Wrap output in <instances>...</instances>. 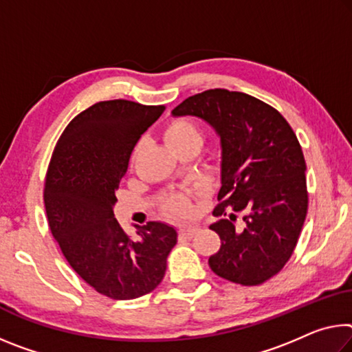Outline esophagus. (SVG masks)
I'll use <instances>...</instances> for the list:
<instances>
[{
    "label": "esophagus",
    "instance_id": "esophagus-1",
    "mask_svg": "<svg viewBox=\"0 0 352 352\" xmlns=\"http://www.w3.org/2000/svg\"><path fill=\"white\" fill-rule=\"evenodd\" d=\"M200 230L197 226H189V227H182L180 228V235L185 238H192L196 233Z\"/></svg>",
    "mask_w": 352,
    "mask_h": 352
}]
</instances>
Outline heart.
Here are the masks:
<instances>
[{
  "instance_id": "heart-1",
  "label": "heart",
  "mask_w": 352,
  "mask_h": 352,
  "mask_svg": "<svg viewBox=\"0 0 352 352\" xmlns=\"http://www.w3.org/2000/svg\"><path fill=\"white\" fill-rule=\"evenodd\" d=\"M164 141L175 153L185 152V150H199L202 146V133L199 126L188 119H174L164 128ZM139 155V147L133 150L131 164L135 163ZM167 213L175 216H186L191 213V206L188 200L182 196H174L167 200L164 205Z\"/></svg>"
}]
</instances>
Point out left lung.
I'll return each mask as SVG.
<instances>
[{"label":"left lung","mask_w":352,"mask_h":352,"mask_svg":"<svg viewBox=\"0 0 352 352\" xmlns=\"http://www.w3.org/2000/svg\"><path fill=\"white\" fill-rule=\"evenodd\" d=\"M174 117L196 116L221 139L219 205L211 224L221 249L211 271L239 285H260L285 266L309 206L305 160L294 131L272 106L243 92L210 89L188 97ZM245 227H234L236 214Z\"/></svg>","instance_id":"1"}]
</instances>
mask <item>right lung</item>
Listing matches in <instances>:
<instances>
[{"mask_svg": "<svg viewBox=\"0 0 352 352\" xmlns=\"http://www.w3.org/2000/svg\"><path fill=\"white\" fill-rule=\"evenodd\" d=\"M163 111L128 100L92 104L65 126L48 166L50 230L76 274L111 299H136L158 287L177 244V230L164 222H148L133 241L114 217L133 148Z\"/></svg>", "mask_w": 352, "mask_h": 352, "instance_id": "right-lung-1", "label": "right lung"}]
</instances>
